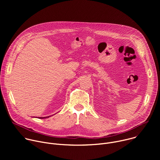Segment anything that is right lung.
Instances as JSON below:
<instances>
[{
	"instance_id": "right-lung-1",
	"label": "right lung",
	"mask_w": 160,
	"mask_h": 160,
	"mask_svg": "<svg viewBox=\"0 0 160 160\" xmlns=\"http://www.w3.org/2000/svg\"><path fill=\"white\" fill-rule=\"evenodd\" d=\"M48 117H38V118L42 119V118H48Z\"/></svg>"
}]
</instances>
